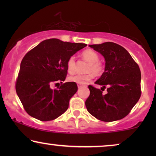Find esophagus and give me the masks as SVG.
Returning <instances> with one entry per match:
<instances>
[{
  "mask_svg": "<svg viewBox=\"0 0 156 156\" xmlns=\"http://www.w3.org/2000/svg\"><path fill=\"white\" fill-rule=\"evenodd\" d=\"M84 86V85H83V84H79L77 85L78 88H81V87H83Z\"/></svg>",
  "mask_w": 156,
  "mask_h": 156,
  "instance_id": "obj_1",
  "label": "esophagus"
}]
</instances>
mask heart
Segmentation results:
<instances>
[{"mask_svg":"<svg viewBox=\"0 0 156 156\" xmlns=\"http://www.w3.org/2000/svg\"><path fill=\"white\" fill-rule=\"evenodd\" d=\"M82 56L85 60L89 62L87 72L89 73L82 75V74H75L69 77V80L72 82H75L76 84H86L90 81L95 75H100L104 71V67L102 64L99 61V56L97 52L91 50H84L82 52ZM67 69L69 74L74 73L75 70V57H70L67 62Z\"/></svg>","mask_w":156,"mask_h":156,"instance_id":"1","label":"heart"}]
</instances>
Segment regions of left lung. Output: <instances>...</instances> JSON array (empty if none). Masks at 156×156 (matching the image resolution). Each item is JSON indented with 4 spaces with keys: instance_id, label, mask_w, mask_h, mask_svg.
I'll return each mask as SVG.
<instances>
[{
    "instance_id": "left-lung-1",
    "label": "left lung",
    "mask_w": 156,
    "mask_h": 156,
    "mask_svg": "<svg viewBox=\"0 0 156 156\" xmlns=\"http://www.w3.org/2000/svg\"><path fill=\"white\" fill-rule=\"evenodd\" d=\"M105 59V69L95 84L108 87L103 95L99 89L89 85L90 95L85 101L89 114L106 122L124 118L140 97L141 74L139 67L129 52L114 42L90 44Z\"/></svg>"
}]
</instances>
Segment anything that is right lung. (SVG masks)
Returning a JSON list of instances; mask_svg holds the SVG:
<instances>
[{
    "label": "right lung",
    "instance_id": "add662e5",
    "mask_svg": "<svg viewBox=\"0 0 156 156\" xmlns=\"http://www.w3.org/2000/svg\"><path fill=\"white\" fill-rule=\"evenodd\" d=\"M86 46L52 38L41 42L25 55L16 89L30 116L42 121H52L67 110L77 85L75 82L62 84L67 74V62ZM57 81L61 82V86L51 89V84Z\"/></svg>",
    "mask_w": 156,
    "mask_h": 156
}]
</instances>
